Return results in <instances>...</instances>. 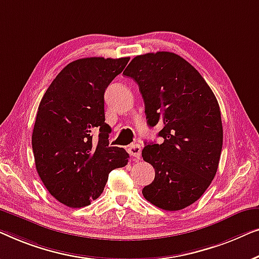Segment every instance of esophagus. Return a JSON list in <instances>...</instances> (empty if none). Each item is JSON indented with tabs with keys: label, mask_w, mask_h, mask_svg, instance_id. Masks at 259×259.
I'll return each mask as SVG.
<instances>
[{
	"label": "esophagus",
	"mask_w": 259,
	"mask_h": 259,
	"mask_svg": "<svg viewBox=\"0 0 259 259\" xmlns=\"http://www.w3.org/2000/svg\"><path fill=\"white\" fill-rule=\"evenodd\" d=\"M141 151H142V148H141L140 144H133L128 148L129 155L133 156V157H135V158H140L141 157Z\"/></svg>",
	"instance_id": "esophagus-1"
}]
</instances>
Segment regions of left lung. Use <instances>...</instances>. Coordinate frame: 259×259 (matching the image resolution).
<instances>
[{
  "label": "left lung",
  "mask_w": 259,
  "mask_h": 259,
  "mask_svg": "<svg viewBox=\"0 0 259 259\" xmlns=\"http://www.w3.org/2000/svg\"><path fill=\"white\" fill-rule=\"evenodd\" d=\"M123 74L138 84L148 124H163V143H148L142 151L155 169V180L142 194L159 209H184L202 197L218 169L223 126L216 96L202 75L174 53L136 56Z\"/></svg>",
  "instance_id": "1"
}]
</instances>
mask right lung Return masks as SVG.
Returning a JSON list of instances; mask_svg holds the SVG:
<instances>
[{"mask_svg": "<svg viewBox=\"0 0 259 259\" xmlns=\"http://www.w3.org/2000/svg\"><path fill=\"white\" fill-rule=\"evenodd\" d=\"M129 60L79 58L62 69L43 95L32 152L43 184L64 205H89L103 192L110 171L128 164V152L109 145L104 93Z\"/></svg>", "mask_w": 259, "mask_h": 259, "instance_id": "1", "label": "right lung"}]
</instances>
